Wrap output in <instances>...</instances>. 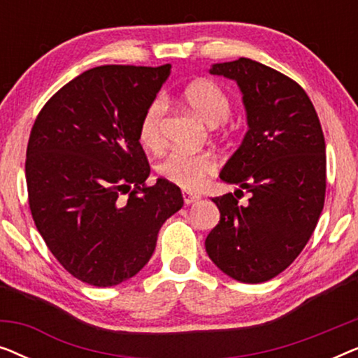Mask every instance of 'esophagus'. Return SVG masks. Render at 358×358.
<instances>
[{
	"label": "esophagus",
	"mask_w": 358,
	"mask_h": 358,
	"mask_svg": "<svg viewBox=\"0 0 358 358\" xmlns=\"http://www.w3.org/2000/svg\"><path fill=\"white\" fill-rule=\"evenodd\" d=\"M182 197H184V202L187 203V205H190V203L197 202V200L200 199V195L195 194V192H190V190H184Z\"/></svg>",
	"instance_id": "esophagus-1"
}]
</instances>
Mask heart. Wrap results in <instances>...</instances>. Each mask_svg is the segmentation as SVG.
<instances>
[{
    "instance_id": "obj_1",
    "label": "heart",
    "mask_w": 358,
    "mask_h": 358,
    "mask_svg": "<svg viewBox=\"0 0 358 358\" xmlns=\"http://www.w3.org/2000/svg\"><path fill=\"white\" fill-rule=\"evenodd\" d=\"M184 101L195 115L205 124L218 125L228 119L231 101L222 87L212 81H194L184 91ZM166 112L164 97H156L146 107L140 122V141L146 148L156 150L163 143V117ZM217 169V161L207 151H171L156 164L159 178L185 190H194L203 184L205 178Z\"/></svg>"
}]
</instances>
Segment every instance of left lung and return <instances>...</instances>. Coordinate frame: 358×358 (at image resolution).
I'll return each instance as SVG.
<instances>
[{
    "instance_id": "8db88e82",
    "label": "left lung",
    "mask_w": 358,
    "mask_h": 358,
    "mask_svg": "<svg viewBox=\"0 0 358 358\" xmlns=\"http://www.w3.org/2000/svg\"><path fill=\"white\" fill-rule=\"evenodd\" d=\"M236 81L248 131L220 179L246 189L212 199L220 223L205 239L208 257L243 283L285 271L306 246L324 207L326 143L320 119L300 85L262 63L239 58L208 70Z\"/></svg>"
}]
</instances>
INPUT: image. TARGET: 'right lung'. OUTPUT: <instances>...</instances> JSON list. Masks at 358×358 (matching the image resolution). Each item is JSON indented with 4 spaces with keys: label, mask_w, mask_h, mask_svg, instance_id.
Returning a JSON list of instances; mask_svg holds the SVG:
<instances>
[{
    "label": "right lung",
    "mask_w": 358,
    "mask_h": 358,
    "mask_svg": "<svg viewBox=\"0 0 358 358\" xmlns=\"http://www.w3.org/2000/svg\"><path fill=\"white\" fill-rule=\"evenodd\" d=\"M169 75L171 65L91 68L32 127L26 180L34 223L78 280L114 287L136 275L163 223L182 208L178 185H145L150 164L140 145L141 117Z\"/></svg>",
    "instance_id": "1"
}]
</instances>
